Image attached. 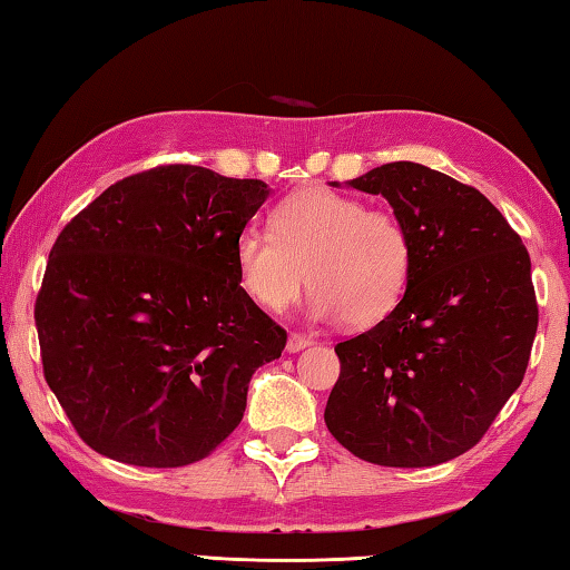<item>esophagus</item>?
<instances>
[{
  "mask_svg": "<svg viewBox=\"0 0 570 570\" xmlns=\"http://www.w3.org/2000/svg\"><path fill=\"white\" fill-rule=\"evenodd\" d=\"M312 344H314L312 336L298 334V332H292V334H288L286 350H288V352H302V350H306V346H312Z\"/></svg>",
  "mask_w": 570,
  "mask_h": 570,
  "instance_id": "1",
  "label": "esophagus"
}]
</instances>
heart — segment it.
<instances>
[{"instance_id":"b5f03b06","label":"heart","mask_w":570,"mask_h":570,"mask_svg":"<svg viewBox=\"0 0 570 570\" xmlns=\"http://www.w3.org/2000/svg\"><path fill=\"white\" fill-rule=\"evenodd\" d=\"M272 226H246L234 248L240 286L268 312L292 306L308 278L314 314L352 326L384 322L407 296L414 240L394 210L312 186L284 198Z\"/></svg>"}]
</instances>
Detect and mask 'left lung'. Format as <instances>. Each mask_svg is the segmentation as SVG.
<instances>
[{
	"instance_id": "8db88e82",
	"label": "left lung",
	"mask_w": 570,
	"mask_h": 570,
	"mask_svg": "<svg viewBox=\"0 0 570 570\" xmlns=\"http://www.w3.org/2000/svg\"><path fill=\"white\" fill-rule=\"evenodd\" d=\"M350 186L402 216L414 276L387 320L334 346L324 422L374 465H440L478 445L525 377L538 330L528 248L478 188L420 163Z\"/></svg>"
}]
</instances>
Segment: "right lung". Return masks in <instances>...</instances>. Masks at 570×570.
I'll return each instance as SVG.
<instances>
[{"label": "right lung", "instance_id": "right-lung-1", "mask_svg": "<svg viewBox=\"0 0 570 570\" xmlns=\"http://www.w3.org/2000/svg\"><path fill=\"white\" fill-rule=\"evenodd\" d=\"M264 180L158 166L102 190L50 250L35 302L45 380L77 435L138 468L208 458L286 330L238 282Z\"/></svg>", "mask_w": 570, "mask_h": 570}]
</instances>
